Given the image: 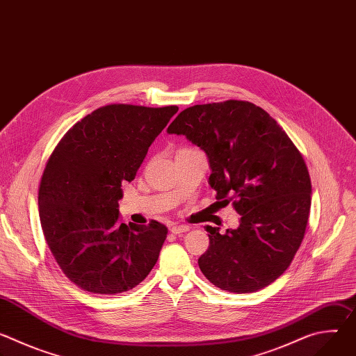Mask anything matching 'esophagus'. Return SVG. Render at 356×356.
Masks as SVG:
<instances>
[{
    "label": "esophagus",
    "mask_w": 356,
    "mask_h": 356,
    "mask_svg": "<svg viewBox=\"0 0 356 356\" xmlns=\"http://www.w3.org/2000/svg\"><path fill=\"white\" fill-rule=\"evenodd\" d=\"M190 229L188 225H180V224H175L172 228H170V232L175 234V235H179V234H183V232H187Z\"/></svg>",
    "instance_id": "obj_1"
}]
</instances>
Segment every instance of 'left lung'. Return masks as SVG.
Listing matches in <instances>:
<instances>
[{"mask_svg":"<svg viewBox=\"0 0 356 356\" xmlns=\"http://www.w3.org/2000/svg\"><path fill=\"white\" fill-rule=\"evenodd\" d=\"M168 134L184 135L206 152L210 186L234 201L236 229L207 225L210 246L198 266L214 286L258 291L290 266L306 232L312 181L306 163L280 125L248 101L186 108Z\"/></svg>","mask_w":356,"mask_h":356,"instance_id":"8db88e82","label":"left lung"}]
</instances>
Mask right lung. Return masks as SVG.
<instances>
[{
    "label": "right lung",
    "mask_w": 356,
    "mask_h": 356,
    "mask_svg": "<svg viewBox=\"0 0 356 356\" xmlns=\"http://www.w3.org/2000/svg\"><path fill=\"white\" fill-rule=\"evenodd\" d=\"M179 111L128 104L101 107L73 125L50 155L39 187L46 243L79 287L120 294L158 262L168 228L118 221L124 180L135 179L147 149Z\"/></svg>",
    "instance_id": "add662e5"
}]
</instances>
